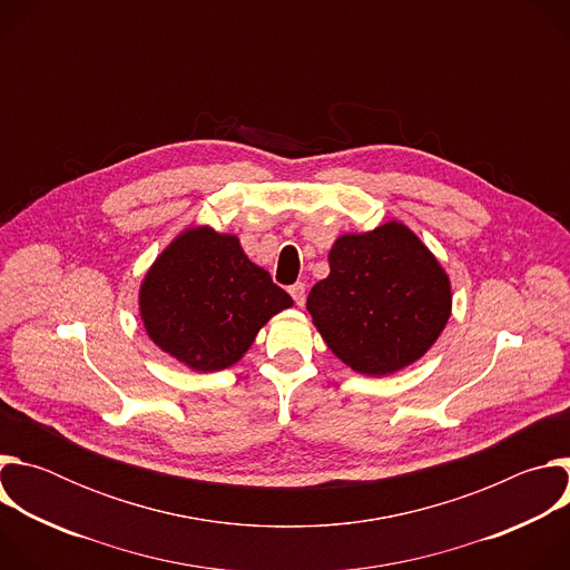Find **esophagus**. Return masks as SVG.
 <instances>
[{"label":"esophagus","instance_id":"1","mask_svg":"<svg viewBox=\"0 0 570 570\" xmlns=\"http://www.w3.org/2000/svg\"><path fill=\"white\" fill-rule=\"evenodd\" d=\"M288 293H291V297L295 299V304H297V306H302V304H304V299H306V286H304L302 282L293 284V286L288 288Z\"/></svg>","mask_w":570,"mask_h":570}]
</instances>
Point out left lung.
I'll use <instances>...</instances> for the list:
<instances>
[{"instance_id": "1", "label": "left lung", "mask_w": 570, "mask_h": 570, "mask_svg": "<svg viewBox=\"0 0 570 570\" xmlns=\"http://www.w3.org/2000/svg\"><path fill=\"white\" fill-rule=\"evenodd\" d=\"M451 279L401 220L341 234L306 311L327 347L354 372L387 376L417 363L451 317Z\"/></svg>"}]
</instances>
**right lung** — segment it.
<instances>
[{"instance_id":"1","label":"right lung","mask_w":570,"mask_h":570,"mask_svg":"<svg viewBox=\"0 0 570 570\" xmlns=\"http://www.w3.org/2000/svg\"><path fill=\"white\" fill-rule=\"evenodd\" d=\"M293 299L243 253L236 234L183 229L139 284L148 338L194 372H220L253 347L264 324Z\"/></svg>"}]
</instances>
